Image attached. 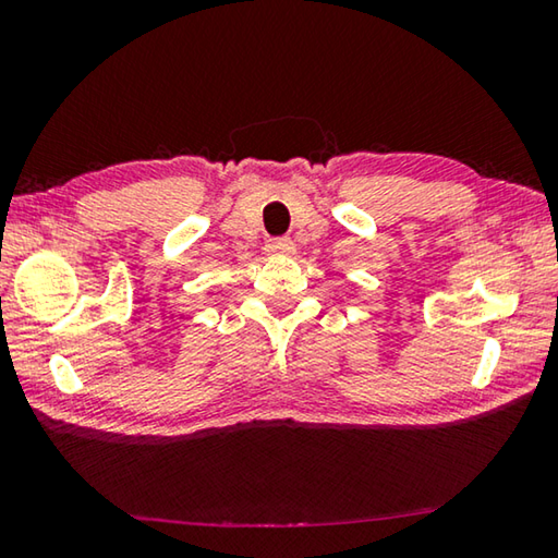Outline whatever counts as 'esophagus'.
Listing matches in <instances>:
<instances>
[{
	"instance_id": "esophagus-1",
	"label": "esophagus",
	"mask_w": 558,
	"mask_h": 558,
	"mask_svg": "<svg viewBox=\"0 0 558 558\" xmlns=\"http://www.w3.org/2000/svg\"><path fill=\"white\" fill-rule=\"evenodd\" d=\"M266 253L268 256H290V253H295V243L290 239H268Z\"/></svg>"
}]
</instances>
